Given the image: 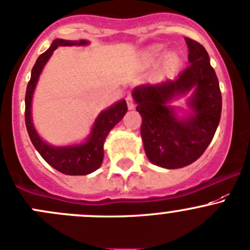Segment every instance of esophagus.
Masks as SVG:
<instances>
[{"label":"esophagus","mask_w":250,"mask_h":250,"mask_svg":"<svg viewBox=\"0 0 250 250\" xmlns=\"http://www.w3.org/2000/svg\"><path fill=\"white\" fill-rule=\"evenodd\" d=\"M125 101H127L128 110H133V108H134V103H133L132 96H127V99H125Z\"/></svg>","instance_id":"34e87169"}]
</instances>
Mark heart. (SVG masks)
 I'll return each instance as SVG.
<instances>
[{
	"label": "heart",
	"instance_id": "heart-1",
	"mask_svg": "<svg viewBox=\"0 0 250 250\" xmlns=\"http://www.w3.org/2000/svg\"><path fill=\"white\" fill-rule=\"evenodd\" d=\"M165 52V46L154 43L142 51V60L145 64H154ZM182 56L177 51H167L160 61V72L162 74H174L182 66Z\"/></svg>",
	"mask_w": 250,
	"mask_h": 250
}]
</instances>
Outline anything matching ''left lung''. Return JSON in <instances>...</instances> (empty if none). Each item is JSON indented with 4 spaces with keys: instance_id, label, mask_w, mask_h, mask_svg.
<instances>
[{
    "instance_id": "8db88e82",
    "label": "left lung",
    "mask_w": 250,
    "mask_h": 250,
    "mask_svg": "<svg viewBox=\"0 0 250 250\" xmlns=\"http://www.w3.org/2000/svg\"><path fill=\"white\" fill-rule=\"evenodd\" d=\"M189 66L176 79L155 85H138L132 96L142 116L145 154L151 164L181 168L199 159L220 123L222 98L219 79L203 45L184 38ZM187 96V109L171 105Z\"/></svg>"
}]
</instances>
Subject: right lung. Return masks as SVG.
Returning <instances> with one entry per match:
<instances>
[{
    "label": "right lung",
    "instance_id": "right-lung-1",
    "mask_svg": "<svg viewBox=\"0 0 250 250\" xmlns=\"http://www.w3.org/2000/svg\"><path fill=\"white\" fill-rule=\"evenodd\" d=\"M88 40H64L56 39L50 47L41 53L36 60L25 93V125L31 143L43 160L57 171L69 176H84L96 171L104 160V144L108 133L125 117L127 104L125 99L105 108L98 115L90 128V133L82 142L69 145L56 146L40 137L33 122V98L39 78L52 56L53 51L60 46H88Z\"/></svg>",
    "mask_w": 250,
    "mask_h": 250
}]
</instances>
